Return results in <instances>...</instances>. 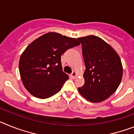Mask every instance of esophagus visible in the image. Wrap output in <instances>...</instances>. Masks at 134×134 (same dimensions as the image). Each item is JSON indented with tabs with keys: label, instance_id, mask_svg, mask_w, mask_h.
Masks as SVG:
<instances>
[{
	"label": "esophagus",
	"instance_id": "esophagus-1",
	"mask_svg": "<svg viewBox=\"0 0 134 134\" xmlns=\"http://www.w3.org/2000/svg\"><path fill=\"white\" fill-rule=\"evenodd\" d=\"M77 75H78V74H77V72H73L70 75V77L74 79H75L76 77V76H77Z\"/></svg>",
	"mask_w": 134,
	"mask_h": 134
}]
</instances>
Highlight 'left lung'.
<instances>
[{"label": "left lung", "instance_id": "obj_1", "mask_svg": "<svg viewBox=\"0 0 134 134\" xmlns=\"http://www.w3.org/2000/svg\"><path fill=\"white\" fill-rule=\"evenodd\" d=\"M86 70L85 84L78 88L86 100L99 103L113 94L120 85L123 68L120 58L104 40L95 35L79 37Z\"/></svg>", "mask_w": 134, "mask_h": 134}]
</instances>
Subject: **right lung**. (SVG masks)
<instances>
[{
  "instance_id": "1",
  "label": "right lung",
  "mask_w": 134,
  "mask_h": 134,
  "mask_svg": "<svg viewBox=\"0 0 134 134\" xmlns=\"http://www.w3.org/2000/svg\"><path fill=\"white\" fill-rule=\"evenodd\" d=\"M80 45L75 38L49 32L31 43L21 54L19 72L26 89L34 97L47 99L61 90L68 79L62 71L61 55Z\"/></svg>"
}]
</instances>
